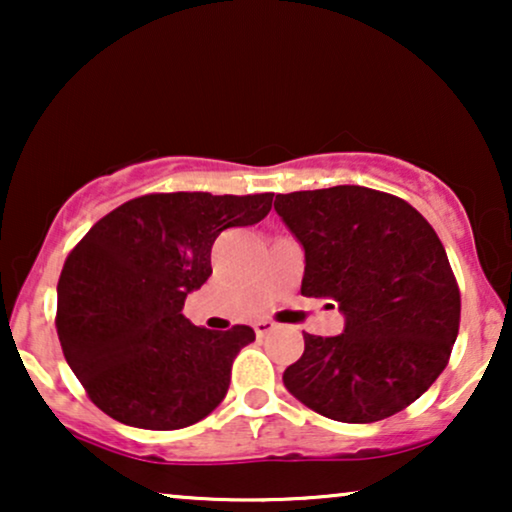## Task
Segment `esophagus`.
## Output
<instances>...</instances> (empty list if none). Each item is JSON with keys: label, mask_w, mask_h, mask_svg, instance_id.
I'll list each match as a JSON object with an SVG mask.
<instances>
[{"label": "esophagus", "mask_w": 512, "mask_h": 512, "mask_svg": "<svg viewBox=\"0 0 512 512\" xmlns=\"http://www.w3.org/2000/svg\"><path fill=\"white\" fill-rule=\"evenodd\" d=\"M254 328H256L258 335H268L272 331H277V324H275V321H270V319H258Z\"/></svg>", "instance_id": "obj_1"}]
</instances>
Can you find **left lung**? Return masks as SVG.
I'll use <instances>...</instances> for the list:
<instances>
[{
    "label": "left lung",
    "instance_id": "8db88e82",
    "mask_svg": "<svg viewBox=\"0 0 512 512\" xmlns=\"http://www.w3.org/2000/svg\"><path fill=\"white\" fill-rule=\"evenodd\" d=\"M275 209L305 249L300 293L335 300L345 317L340 335H303L284 387L335 422L408 408L459 333V286L436 230L405 200L363 186L277 195Z\"/></svg>",
    "mask_w": 512,
    "mask_h": 512
}]
</instances>
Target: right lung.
I'll return each instance as SVG.
<instances>
[{"label":"right lung","instance_id":"add662e5","mask_svg":"<svg viewBox=\"0 0 512 512\" xmlns=\"http://www.w3.org/2000/svg\"><path fill=\"white\" fill-rule=\"evenodd\" d=\"M272 195H142L102 216L69 251L55 328L97 408L137 429L172 431L226 398L254 328L209 331L181 310L212 275L216 237L265 219Z\"/></svg>","mask_w":512,"mask_h":512}]
</instances>
